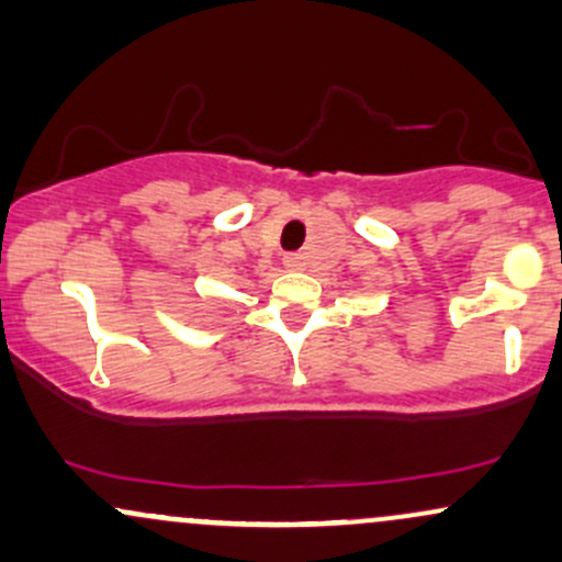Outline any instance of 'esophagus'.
Listing matches in <instances>:
<instances>
[{
  "label": "esophagus",
  "mask_w": 562,
  "mask_h": 562,
  "mask_svg": "<svg viewBox=\"0 0 562 562\" xmlns=\"http://www.w3.org/2000/svg\"><path fill=\"white\" fill-rule=\"evenodd\" d=\"M285 267L288 269H301V267H304V258H301L299 252H291V256H285Z\"/></svg>",
  "instance_id": "1"
}]
</instances>
